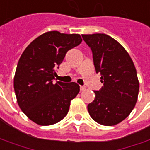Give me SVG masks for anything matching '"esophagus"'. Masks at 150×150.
<instances>
[{
	"label": "esophagus",
	"mask_w": 150,
	"mask_h": 150,
	"mask_svg": "<svg viewBox=\"0 0 150 150\" xmlns=\"http://www.w3.org/2000/svg\"><path fill=\"white\" fill-rule=\"evenodd\" d=\"M86 89V88L84 86H80V91H84Z\"/></svg>",
	"instance_id": "obj_1"
}]
</instances>
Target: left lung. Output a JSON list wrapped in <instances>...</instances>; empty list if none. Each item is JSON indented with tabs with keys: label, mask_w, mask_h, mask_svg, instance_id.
<instances>
[{
	"label": "left lung",
	"mask_w": 150,
	"mask_h": 150,
	"mask_svg": "<svg viewBox=\"0 0 150 150\" xmlns=\"http://www.w3.org/2000/svg\"><path fill=\"white\" fill-rule=\"evenodd\" d=\"M91 48L96 73L103 86L94 91L88 105L90 117L103 126H114L126 119L138 98L139 80L130 55L117 41L105 33L82 34Z\"/></svg>",
	"instance_id": "left-lung-1"
}]
</instances>
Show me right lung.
<instances>
[{"mask_svg": "<svg viewBox=\"0 0 150 150\" xmlns=\"http://www.w3.org/2000/svg\"><path fill=\"white\" fill-rule=\"evenodd\" d=\"M81 42L79 34L50 31L35 38L21 55L14 88L20 109L33 122L49 126L68 113L71 101L79 92V84L53 83V79L66 53Z\"/></svg>", "mask_w": 150, "mask_h": 150, "instance_id": "1", "label": "right lung"}]
</instances>
